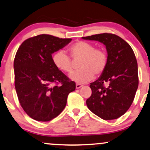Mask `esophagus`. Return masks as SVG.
<instances>
[{
  "label": "esophagus",
  "instance_id": "34e87169",
  "mask_svg": "<svg viewBox=\"0 0 150 150\" xmlns=\"http://www.w3.org/2000/svg\"><path fill=\"white\" fill-rule=\"evenodd\" d=\"M83 87V85L79 84V83H77V84L76 85V89H80L81 87Z\"/></svg>",
  "mask_w": 150,
  "mask_h": 150
}]
</instances>
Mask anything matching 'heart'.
<instances>
[{"label": "heart", "mask_w": 150, "mask_h": 150, "mask_svg": "<svg viewBox=\"0 0 150 150\" xmlns=\"http://www.w3.org/2000/svg\"><path fill=\"white\" fill-rule=\"evenodd\" d=\"M74 59L81 58L79 71L70 75L71 80L78 83L89 82L94 74L99 76L105 71L108 63V56L102 48H95L90 42L78 41L68 48ZM54 65L60 70L66 73L73 71V64L71 58L63 50H58L52 56Z\"/></svg>", "instance_id": "1"}]
</instances>
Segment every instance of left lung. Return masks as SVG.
I'll use <instances>...</instances> for the list:
<instances>
[{"mask_svg": "<svg viewBox=\"0 0 150 150\" xmlns=\"http://www.w3.org/2000/svg\"><path fill=\"white\" fill-rule=\"evenodd\" d=\"M82 38L103 43L108 54L105 71L89 85L92 95L86 100L87 108L103 119H116L130 108L139 86L135 54L131 46L116 34L103 33Z\"/></svg>", "mask_w": 150, "mask_h": 150, "instance_id": "left-lung-1", "label": "left lung"}]
</instances>
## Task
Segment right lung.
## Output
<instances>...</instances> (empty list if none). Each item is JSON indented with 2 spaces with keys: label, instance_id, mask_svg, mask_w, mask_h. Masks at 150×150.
I'll use <instances>...</instances> for the list:
<instances>
[{
  "label": "right lung",
  "instance_id": "1",
  "mask_svg": "<svg viewBox=\"0 0 150 150\" xmlns=\"http://www.w3.org/2000/svg\"><path fill=\"white\" fill-rule=\"evenodd\" d=\"M71 38L40 34L25 40L16 54L14 83L25 113L38 121H50L61 113L76 83L58 69L52 54Z\"/></svg>",
  "mask_w": 150,
  "mask_h": 150
}]
</instances>
